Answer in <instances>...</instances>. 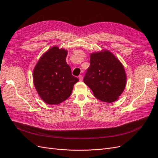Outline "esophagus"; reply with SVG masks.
<instances>
[{
    "mask_svg": "<svg viewBox=\"0 0 158 158\" xmlns=\"http://www.w3.org/2000/svg\"><path fill=\"white\" fill-rule=\"evenodd\" d=\"M78 78H79V80H80V81H82V80H83V76H82V75H80V76H78Z\"/></svg>",
    "mask_w": 158,
    "mask_h": 158,
    "instance_id": "1",
    "label": "esophagus"
}]
</instances>
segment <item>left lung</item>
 Returning a JSON list of instances; mask_svg holds the SVG:
<instances>
[{"instance_id": "1", "label": "left lung", "mask_w": 158, "mask_h": 158, "mask_svg": "<svg viewBox=\"0 0 158 158\" xmlns=\"http://www.w3.org/2000/svg\"><path fill=\"white\" fill-rule=\"evenodd\" d=\"M89 63L84 82L100 101L106 103L116 101L127 84V76L122 63L107 50L91 54Z\"/></svg>"}]
</instances>
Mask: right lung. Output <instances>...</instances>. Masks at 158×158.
<instances>
[{
  "label": "right lung",
  "mask_w": 158,
  "mask_h": 158,
  "mask_svg": "<svg viewBox=\"0 0 158 158\" xmlns=\"http://www.w3.org/2000/svg\"><path fill=\"white\" fill-rule=\"evenodd\" d=\"M67 51L51 47L38 60L33 73L35 88L41 98L50 105H58L68 99L78 78L72 75L66 63Z\"/></svg>",
  "instance_id": "obj_1"
}]
</instances>
